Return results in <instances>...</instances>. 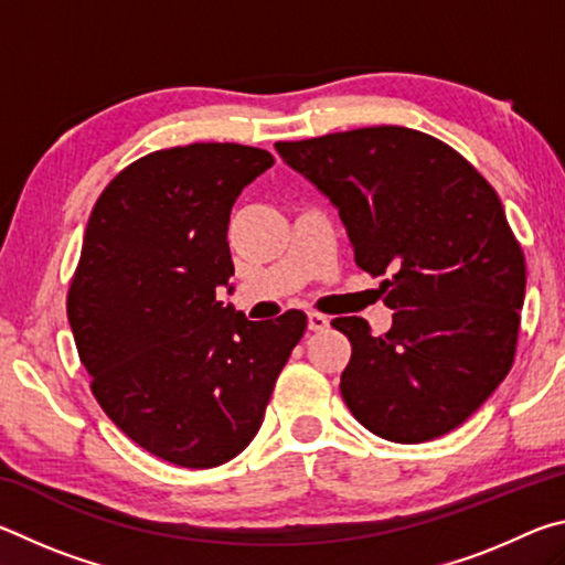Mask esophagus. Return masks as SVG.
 I'll use <instances>...</instances> for the list:
<instances>
[{"label":"esophagus","instance_id":"34e87169","mask_svg":"<svg viewBox=\"0 0 565 565\" xmlns=\"http://www.w3.org/2000/svg\"><path fill=\"white\" fill-rule=\"evenodd\" d=\"M309 329L311 331H327L329 329V317H323L319 311L309 313Z\"/></svg>","mask_w":565,"mask_h":565}]
</instances>
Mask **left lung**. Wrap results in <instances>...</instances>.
Wrapping results in <instances>:
<instances>
[{
	"mask_svg": "<svg viewBox=\"0 0 565 565\" xmlns=\"http://www.w3.org/2000/svg\"><path fill=\"white\" fill-rule=\"evenodd\" d=\"M347 226L353 262L381 281L394 323L331 321L351 341L341 396L386 441L461 426L513 366L525 259L503 204L471 161L431 134L363 127L276 141Z\"/></svg>",
	"mask_w": 565,
	"mask_h": 565,
	"instance_id": "1",
	"label": "left lung"
}]
</instances>
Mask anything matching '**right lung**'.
Masks as SVG:
<instances>
[{
	"label": "right lung",
	"mask_w": 565,
	"mask_h": 565,
	"mask_svg": "<svg viewBox=\"0 0 565 565\" xmlns=\"http://www.w3.org/2000/svg\"><path fill=\"white\" fill-rule=\"evenodd\" d=\"M271 164L244 145L159 149L92 209L66 317L104 414L161 461L212 468L242 454L306 331L303 311L248 321L216 301L234 274L228 214Z\"/></svg>",
	"instance_id": "1"
}]
</instances>
